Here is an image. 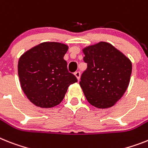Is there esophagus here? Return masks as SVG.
<instances>
[{"instance_id":"34e87169","label":"esophagus","mask_w":148,"mask_h":148,"mask_svg":"<svg viewBox=\"0 0 148 148\" xmlns=\"http://www.w3.org/2000/svg\"><path fill=\"white\" fill-rule=\"evenodd\" d=\"M74 75H75V77H77V79L78 80H80V71H76L75 73H74Z\"/></svg>"}]
</instances>
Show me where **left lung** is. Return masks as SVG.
Returning <instances> with one entry per match:
<instances>
[{"mask_svg":"<svg viewBox=\"0 0 148 148\" xmlns=\"http://www.w3.org/2000/svg\"><path fill=\"white\" fill-rule=\"evenodd\" d=\"M83 53L87 68L82 74L80 85L86 99L98 108L114 106L129 86L131 61L107 42L88 46Z\"/></svg>","mask_w":148,"mask_h":148,"instance_id":"1","label":"left lung"}]
</instances>
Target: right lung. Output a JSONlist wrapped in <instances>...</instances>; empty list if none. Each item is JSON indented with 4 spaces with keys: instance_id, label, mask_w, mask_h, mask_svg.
<instances>
[{
    "instance_id": "obj_1",
    "label": "right lung",
    "mask_w": 148,
    "mask_h": 148,
    "mask_svg": "<svg viewBox=\"0 0 148 148\" xmlns=\"http://www.w3.org/2000/svg\"><path fill=\"white\" fill-rule=\"evenodd\" d=\"M68 47L58 42H43L24 53L18 62L21 87L31 102L43 108L62 101L68 86L77 81L68 72L64 59Z\"/></svg>"
}]
</instances>
